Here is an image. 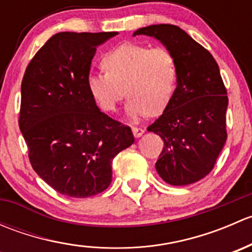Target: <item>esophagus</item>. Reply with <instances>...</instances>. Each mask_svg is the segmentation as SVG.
Here are the masks:
<instances>
[{"label": "esophagus", "mask_w": 252, "mask_h": 252, "mask_svg": "<svg viewBox=\"0 0 252 252\" xmlns=\"http://www.w3.org/2000/svg\"><path fill=\"white\" fill-rule=\"evenodd\" d=\"M131 130H133V134H134V136H135V138H139V136H141L142 134H144V129L142 128H139V126H133V128H131Z\"/></svg>", "instance_id": "esophagus-1"}]
</instances>
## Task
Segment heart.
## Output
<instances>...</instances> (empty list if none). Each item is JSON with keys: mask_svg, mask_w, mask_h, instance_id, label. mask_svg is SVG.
<instances>
[{"mask_svg": "<svg viewBox=\"0 0 252 252\" xmlns=\"http://www.w3.org/2000/svg\"><path fill=\"white\" fill-rule=\"evenodd\" d=\"M101 65L105 73L90 74L86 85L102 111H116L126 93V113L138 119L149 112L161 113L173 98L178 65L167 47L150 48L136 42H124L106 52Z\"/></svg>", "mask_w": 252, "mask_h": 252, "instance_id": "heart-1", "label": "heart"}]
</instances>
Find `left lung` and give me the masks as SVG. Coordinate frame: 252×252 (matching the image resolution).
I'll return each instance as SVG.
<instances>
[{
    "label": "left lung",
    "mask_w": 252,
    "mask_h": 252,
    "mask_svg": "<svg viewBox=\"0 0 252 252\" xmlns=\"http://www.w3.org/2000/svg\"><path fill=\"white\" fill-rule=\"evenodd\" d=\"M135 35L159 40L178 65L173 98L147 128L164 142L157 173L171 185L199 182L212 171L227 140L228 96L217 62L177 25H150Z\"/></svg>",
    "instance_id": "8db88e82"
}]
</instances>
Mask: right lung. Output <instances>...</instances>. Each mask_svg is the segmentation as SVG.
Instances as JSON below:
<instances>
[{"mask_svg": "<svg viewBox=\"0 0 252 252\" xmlns=\"http://www.w3.org/2000/svg\"><path fill=\"white\" fill-rule=\"evenodd\" d=\"M118 32L53 35L22 81L19 129L34 171L60 194L89 197L112 182V159L130 146V126L101 112L86 80L96 46Z\"/></svg>", "mask_w": 252, "mask_h": 252, "instance_id": "right-lung-1", "label": "right lung"}]
</instances>
